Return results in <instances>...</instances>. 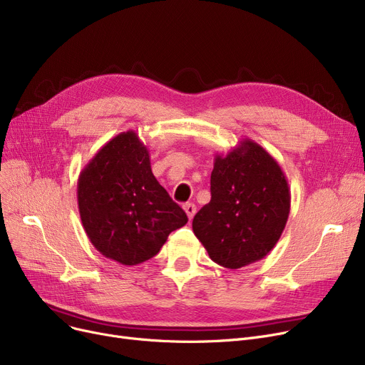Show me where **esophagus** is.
Returning <instances> with one entry per match:
<instances>
[{"instance_id": "obj_1", "label": "esophagus", "mask_w": 365, "mask_h": 365, "mask_svg": "<svg viewBox=\"0 0 365 365\" xmlns=\"http://www.w3.org/2000/svg\"><path fill=\"white\" fill-rule=\"evenodd\" d=\"M183 208H185V212H186V215H187L189 220H192V217H194V216H195V213H197V207H195V204H192V202H187V204H185V205H183Z\"/></svg>"}]
</instances>
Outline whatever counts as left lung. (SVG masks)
I'll return each instance as SVG.
<instances>
[{
    "label": "left lung",
    "mask_w": 365,
    "mask_h": 365,
    "mask_svg": "<svg viewBox=\"0 0 365 365\" xmlns=\"http://www.w3.org/2000/svg\"><path fill=\"white\" fill-rule=\"evenodd\" d=\"M210 185L212 200L192 222L210 259L227 269L263 259L290 213V187L279 164L259 143L242 139L216 155Z\"/></svg>",
    "instance_id": "8db88e82"
}]
</instances>
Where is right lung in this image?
Here are the masks:
<instances>
[{"instance_id":"1","label":"right lung","mask_w":365,"mask_h":365,"mask_svg":"<svg viewBox=\"0 0 365 365\" xmlns=\"http://www.w3.org/2000/svg\"><path fill=\"white\" fill-rule=\"evenodd\" d=\"M76 198L84 231L108 259L134 266L155 256L187 222L152 175L149 152L128 130L105 143L83 168Z\"/></svg>"}]
</instances>
